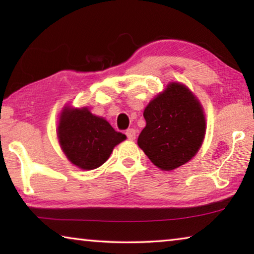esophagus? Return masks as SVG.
I'll use <instances>...</instances> for the list:
<instances>
[{"mask_svg":"<svg viewBox=\"0 0 254 254\" xmlns=\"http://www.w3.org/2000/svg\"><path fill=\"white\" fill-rule=\"evenodd\" d=\"M126 134H127L128 140H134L136 132H135L134 128H127V130L126 131Z\"/></svg>","mask_w":254,"mask_h":254,"instance_id":"34e87169","label":"esophagus"}]
</instances>
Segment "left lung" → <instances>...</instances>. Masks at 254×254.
<instances>
[{"mask_svg": "<svg viewBox=\"0 0 254 254\" xmlns=\"http://www.w3.org/2000/svg\"><path fill=\"white\" fill-rule=\"evenodd\" d=\"M143 117L147 126L137 137V144L158 168H178L190 160L203 143L204 112L186 86L169 84L149 103Z\"/></svg>", "mask_w": 254, "mask_h": 254, "instance_id": "8db88e82", "label": "left lung"}]
</instances>
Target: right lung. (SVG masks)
<instances>
[{
	"instance_id": "right-lung-1",
	"label": "right lung",
	"mask_w": 254,
	"mask_h": 254,
	"mask_svg": "<svg viewBox=\"0 0 254 254\" xmlns=\"http://www.w3.org/2000/svg\"><path fill=\"white\" fill-rule=\"evenodd\" d=\"M59 143L75 166L92 170L102 166L115 145L127 139L106 120L95 117L86 107L65 109L58 126Z\"/></svg>"
}]
</instances>
